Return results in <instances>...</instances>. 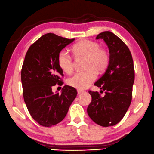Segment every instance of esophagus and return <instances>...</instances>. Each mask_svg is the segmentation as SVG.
<instances>
[{
    "instance_id": "obj_1",
    "label": "esophagus",
    "mask_w": 154,
    "mask_h": 154,
    "mask_svg": "<svg viewBox=\"0 0 154 154\" xmlns=\"http://www.w3.org/2000/svg\"><path fill=\"white\" fill-rule=\"evenodd\" d=\"M83 92H84V91H83V90H78V94H82Z\"/></svg>"
}]
</instances>
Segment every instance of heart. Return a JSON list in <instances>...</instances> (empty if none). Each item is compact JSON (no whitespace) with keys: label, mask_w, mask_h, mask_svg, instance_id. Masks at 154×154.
<instances>
[{"label":"heart","mask_w":154,"mask_h":154,"mask_svg":"<svg viewBox=\"0 0 154 154\" xmlns=\"http://www.w3.org/2000/svg\"><path fill=\"white\" fill-rule=\"evenodd\" d=\"M71 50L75 58H84L83 68L85 70L70 77L68 84L78 89H85L95 80L97 73H102L106 70L109 63V52L106 49L100 48L98 42L88 39L78 42L72 46ZM57 64L66 74L73 72V57L64 50L59 52Z\"/></svg>","instance_id":"heart-1"}]
</instances>
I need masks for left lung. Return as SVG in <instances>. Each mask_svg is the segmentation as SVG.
I'll return each mask as SVG.
<instances>
[{"mask_svg":"<svg viewBox=\"0 0 154 154\" xmlns=\"http://www.w3.org/2000/svg\"><path fill=\"white\" fill-rule=\"evenodd\" d=\"M96 39H103L109 50V63L105 73L95 83L100 88L88 91L91 102L87 113L95 123L108 127L118 123L127 112L132 101L135 70L129 48L122 39L111 32H103Z\"/></svg>","mask_w":154,"mask_h":154,"instance_id":"1","label":"left lung"}]
</instances>
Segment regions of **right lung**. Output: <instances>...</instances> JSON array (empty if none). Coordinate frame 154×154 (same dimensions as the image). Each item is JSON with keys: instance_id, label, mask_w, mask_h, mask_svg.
Listing matches in <instances>:
<instances>
[{"instance_id": "right-lung-1", "label": "right lung", "mask_w": 154, "mask_h": 154, "mask_svg": "<svg viewBox=\"0 0 154 154\" xmlns=\"http://www.w3.org/2000/svg\"><path fill=\"white\" fill-rule=\"evenodd\" d=\"M74 39L48 33L31 45L25 55L21 74L23 99L31 116L44 127L61 122L76 97V89L67 85L61 94L52 91V86L63 84L59 52Z\"/></svg>"}]
</instances>
